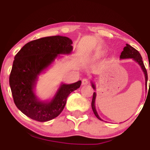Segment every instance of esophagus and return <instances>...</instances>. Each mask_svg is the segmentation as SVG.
<instances>
[{"label":"esophagus","mask_w":150,"mask_h":150,"mask_svg":"<svg viewBox=\"0 0 150 150\" xmlns=\"http://www.w3.org/2000/svg\"><path fill=\"white\" fill-rule=\"evenodd\" d=\"M89 83V80L88 78H83L82 80V85H88Z\"/></svg>","instance_id":"obj_1"}]
</instances>
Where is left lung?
<instances>
[{"label":"left lung","instance_id":"left-lung-1","mask_svg":"<svg viewBox=\"0 0 150 150\" xmlns=\"http://www.w3.org/2000/svg\"><path fill=\"white\" fill-rule=\"evenodd\" d=\"M120 58H121V59H124V58H133L134 61L137 62V63L140 65V67L142 68V69L144 72V77H145V85H146V89H147V79H148L147 72V70H146L145 67H144V63L143 61H142V56H141L140 53H139V51H137L135 48L132 47L131 46L127 44L126 46H125V47L123 48V51H122L121 53H120ZM149 83H150V80H149ZM92 87H93V89H95V86H94V85L92 83ZM96 95H97V94H96L95 92L93 93V97H92V108L93 110V112H94L96 117H97L98 119L102 120L101 119L100 117L99 116V115H98L97 111H96V108H95Z\"/></svg>","mask_w":150,"mask_h":150}]
</instances>
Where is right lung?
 Wrapping results in <instances>:
<instances>
[{"mask_svg":"<svg viewBox=\"0 0 150 150\" xmlns=\"http://www.w3.org/2000/svg\"><path fill=\"white\" fill-rule=\"evenodd\" d=\"M71 39L62 36L43 37L26 44L15 55L9 83L13 100L19 110L39 122L52 120L62 112L67 98L81 85L79 80L63 84L51 101H39L34 92L38 75L49 67L58 54L73 51Z\"/></svg>","mask_w":150,"mask_h":150,"instance_id":"1","label":"right lung"}]
</instances>
